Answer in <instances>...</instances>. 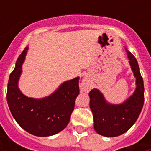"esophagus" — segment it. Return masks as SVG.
Segmentation results:
<instances>
[{
    "label": "esophagus",
    "mask_w": 151,
    "mask_h": 151,
    "mask_svg": "<svg viewBox=\"0 0 151 151\" xmlns=\"http://www.w3.org/2000/svg\"><path fill=\"white\" fill-rule=\"evenodd\" d=\"M81 92H88L91 89V85H90L89 82L88 81L86 78H84L82 80V82L81 83L80 85Z\"/></svg>",
    "instance_id": "obj_1"
}]
</instances>
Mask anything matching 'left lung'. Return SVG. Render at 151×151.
<instances>
[{
	"instance_id": "left-lung-1",
	"label": "left lung",
	"mask_w": 151,
	"mask_h": 151,
	"mask_svg": "<svg viewBox=\"0 0 151 151\" xmlns=\"http://www.w3.org/2000/svg\"><path fill=\"white\" fill-rule=\"evenodd\" d=\"M124 48L136 78V88L133 93L118 104L108 102L97 88H93L88 94L95 131L106 137H115L126 132L136 122L144 103V85L138 62L131 52Z\"/></svg>"
}]
</instances>
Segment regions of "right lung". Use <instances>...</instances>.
Returning a JSON list of instances; mask_svg holds the SVG:
<instances>
[{
    "label": "right lung",
    "mask_w": 151,
    "mask_h": 151,
    "mask_svg": "<svg viewBox=\"0 0 151 151\" xmlns=\"http://www.w3.org/2000/svg\"><path fill=\"white\" fill-rule=\"evenodd\" d=\"M28 47L15 63L9 77L7 102L13 117L19 126L36 136H50L59 133L68 124L74 103L79 94V77L64 81L48 96L28 97L19 88Z\"/></svg>",
    "instance_id": "obj_1"
}]
</instances>
